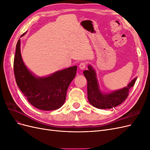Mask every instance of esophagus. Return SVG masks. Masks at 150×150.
<instances>
[{"instance_id": "esophagus-1", "label": "esophagus", "mask_w": 150, "mask_h": 150, "mask_svg": "<svg viewBox=\"0 0 150 150\" xmlns=\"http://www.w3.org/2000/svg\"><path fill=\"white\" fill-rule=\"evenodd\" d=\"M86 67V64L85 62H81V63H80V64H79V68L81 69H85V67Z\"/></svg>"}]
</instances>
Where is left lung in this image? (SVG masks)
Segmentation results:
<instances>
[{"label": "left lung", "instance_id": "8db88e82", "mask_svg": "<svg viewBox=\"0 0 150 150\" xmlns=\"http://www.w3.org/2000/svg\"><path fill=\"white\" fill-rule=\"evenodd\" d=\"M83 74L88 81V98L93 106L99 109H110L120 105L129 95V90L133 87L137 78H134L126 88L110 94H103L99 89L96 75L93 68L88 66V70Z\"/></svg>", "mask_w": 150, "mask_h": 150}]
</instances>
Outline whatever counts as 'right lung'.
I'll return each mask as SVG.
<instances>
[{
  "instance_id": "add662e5",
  "label": "right lung",
  "mask_w": 150,
  "mask_h": 150,
  "mask_svg": "<svg viewBox=\"0 0 150 150\" xmlns=\"http://www.w3.org/2000/svg\"><path fill=\"white\" fill-rule=\"evenodd\" d=\"M20 44L19 39L13 60V71L18 87L29 103L36 108L51 111L61 108L65 102L68 87L76 76L77 66L59 71L45 78H37L22 61Z\"/></svg>"
}]
</instances>
